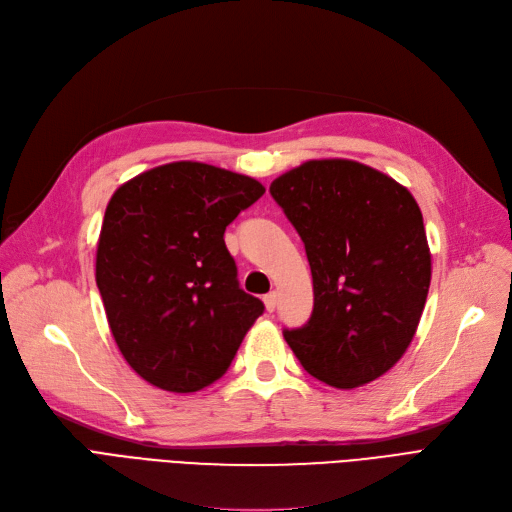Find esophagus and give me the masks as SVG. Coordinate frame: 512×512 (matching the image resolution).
<instances>
[{"label":"esophagus","mask_w":512,"mask_h":512,"mask_svg":"<svg viewBox=\"0 0 512 512\" xmlns=\"http://www.w3.org/2000/svg\"><path fill=\"white\" fill-rule=\"evenodd\" d=\"M263 304H266L268 312H274L276 306H278V295L276 293H268L266 297H263Z\"/></svg>","instance_id":"obj_1"}]
</instances>
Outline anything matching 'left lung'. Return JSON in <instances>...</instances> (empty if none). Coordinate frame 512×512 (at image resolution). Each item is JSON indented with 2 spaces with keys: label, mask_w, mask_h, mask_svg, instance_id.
I'll use <instances>...</instances> for the list:
<instances>
[{
  "label": "left lung",
  "mask_w": 512,
  "mask_h": 512,
  "mask_svg": "<svg viewBox=\"0 0 512 512\" xmlns=\"http://www.w3.org/2000/svg\"><path fill=\"white\" fill-rule=\"evenodd\" d=\"M270 194L304 240L314 310L285 339L316 380L369 384L409 348L430 287V249L407 187L354 160H310Z\"/></svg>",
  "instance_id": "left-lung-1"
}]
</instances>
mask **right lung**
<instances>
[{
	"mask_svg": "<svg viewBox=\"0 0 512 512\" xmlns=\"http://www.w3.org/2000/svg\"><path fill=\"white\" fill-rule=\"evenodd\" d=\"M266 187L202 162H170L111 196L97 287L113 339L145 382L196 392L232 365L263 314L238 285L223 234Z\"/></svg>",
	"mask_w": 512,
	"mask_h": 512,
	"instance_id": "obj_1",
	"label": "right lung"
}]
</instances>
